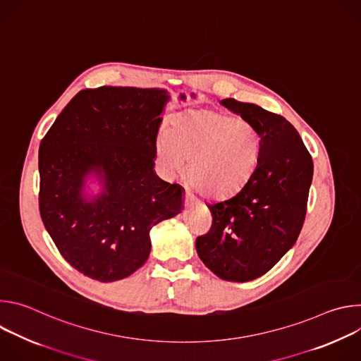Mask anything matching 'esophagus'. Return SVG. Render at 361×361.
I'll list each match as a JSON object with an SVG mask.
<instances>
[{
  "mask_svg": "<svg viewBox=\"0 0 361 361\" xmlns=\"http://www.w3.org/2000/svg\"><path fill=\"white\" fill-rule=\"evenodd\" d=\"M194 201H195V200H194L192 194H191L190 191H185V194H184V202H185V205H191Z\"/></svg>",
  "mask_w": 361,
  "mask_h": 361,
  "instance_id": "1",
  "label": "esophagus"
}]
</instances>
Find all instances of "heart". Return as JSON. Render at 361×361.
Here are the masks:
<instances>
[{
    "label": "heart",
    "mask_w": 361,
    "mask_h": 361,
    "mask_svg": "<svg viewBox=\"0 0 361 361\" xmlns=\"http://www.w3.org/2000/svg\"><path fill=\"white\" fill-rule=\"evenodd\" d=\"M157 159L167 176L185 167L191 185L204 197L223 198L237 192L254 174L262 141L244 118L219 111L177 116L157 137Z\"/></svg>",
    "instance_id": "1"
}]
</instances>
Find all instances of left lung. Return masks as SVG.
I'll list each match as a JSON object with an SVG mask.
<instances>
[{"mask_svg": "<svg viewBox=\"0 0 361 361\" xmlns=\"http://www.w3.org/2000/svg\"><path fill=\"white\" fill-rule=\"evenodd\" d=\"M221 104L259 133L260 159L238 192L207 204L213 224L197 237L195 250L217 277L244 283L266 274L295 243L305 219L313 160L283 116L234 98Z\"/></svg>", "mask_w": 361, "mask_h": 361, "instance_id": "1", "label": "left lung"}]
</instances>
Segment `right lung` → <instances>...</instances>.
I'll list each match as a JSON object with an SVG mask.
<instances>
[{
  "label": "right lung",
  "mask_w": 361,
  "mask_h": 361,
  "mask_svg": "<svg viewBox=\"0 0 361 361\" xmlns=\"http://www.w3.org/2000/svg\"><path fill=\"white\" fill-rule=\"evenodd\" d=\"M167 95L161 90L80 91L39 144V214L60 254L84 276L110 283L148 259L149 230L183 210V188L154 174ZM90 171L106 192L80 195Z\"/></svg>",
  "instance_id": "right-lung-1"
}]
</instances>
